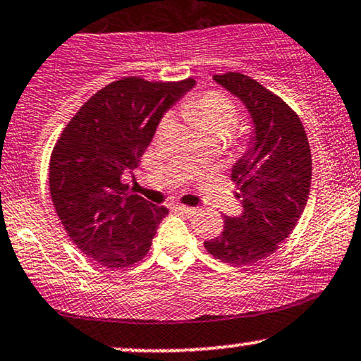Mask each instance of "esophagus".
<instances>
[{
    "mask_svg": "<svg viewBox=\"0 0 361 361\" xmlns=\"http://www.w3.org/2000/svg\"><path fill=\"white\" fill-rule=\"evenodd\" d=\"M176 209L180 213H185V214H190V216H193V214L198 213V208H193V207H185V204H176Z\"/></svg>",
    "mask_w": 361,
    "mask_h": 361,
    "instance_id": "obj_1",
    "label": "esophagus"
}]
</instances>
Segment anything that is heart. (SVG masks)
I'll return each mask as SVG.
<instances>
[{"mask_svg": "<svg viewBox=\"0 0 361 361\" xmlns=\"http://www.w3.org/2000/svg\"><path fill=\"white\" fill-rule=\"evenodd\" d=\"M181 115L200 136H221L226 138L238 125V109L230 98L221 93H204L190 97L181 104ZM170 120L159 123V130H165ZM191 161V158H190Z\"/></svg>", "mask_w": 361, "mask_h": 361, "instance_id": "1", "label": "heart"}]
</instances>
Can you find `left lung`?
Returning <instances> with one entry per match:
<instances>
[{"mask_svg": "<svg viewBox=\"0 0 361 361\" xmlns=\"http://www.w3.org/2000/svg\"><path fill=\"white\" fill-rule=\"evenodd\" d=\"M213 80L245 103L255 136L231 170L243 213L225 216L221 235L204 248L223 263H257L288 238L307 207L312 152L298 115L273 91L238 71Z\"/></svg>", "mask_w": 361, "mask_h": 361, "instance_id": "obj_1", "label": "left lung"}]
</instances>
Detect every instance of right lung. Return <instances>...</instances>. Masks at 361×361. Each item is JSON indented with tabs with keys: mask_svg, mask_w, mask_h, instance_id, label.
<instances>
[{
	"mask_svg": "<svg viewBox=\"0 0 361 361\" xmlns=\"http://www.w3.org/2000/svg\"><path fill=\"white\" fill-rule=\"evenodd\" d=\"M195 86L126 76L94 93L61 131L49 158V193L73 243L104 268L147 257L166 207L121 181L138 166L163 113Z\"/></svg>",
	"mask_w": 361,
	"mask_h": 361,
	"instance_id": "add662e5",
	"label": "right lung"
}]
</instances>
